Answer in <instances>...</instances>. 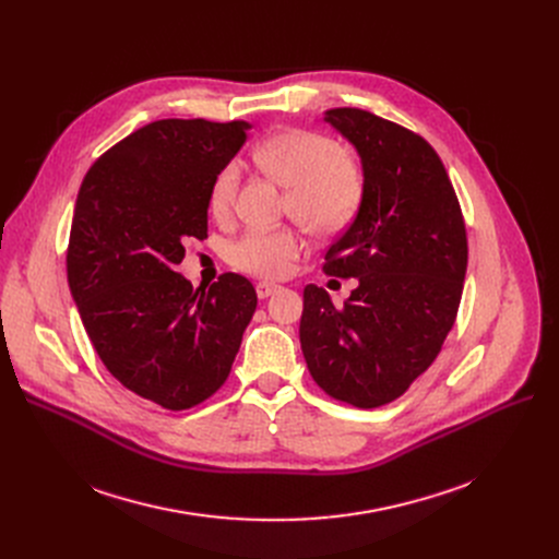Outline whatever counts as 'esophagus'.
<instances>
[{
	"mask_svg": "<svg viewBox=\"0 0 559 559\" xmlns=\"http://www.w3.org/2000/svg\"><path fill=\"white\" fill-rule=\"evenodd\" d=\"M278 289H281V285H276V283L260 281V283L255 285V295H258V299H267V297H272L274 292H278Z\"/></svg>",
	"mask_w": 559,
	"mask_h": 559,
	"instance_id": "esophagus-1",
	"label": "esophagus"
}]
</instances>
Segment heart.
I'll return each instance as SVG.
<instances>
[{"label":"heart","instance_id":"obj_1","mask_svg":"<svg viewBox=\"0 0 559 559\" xmlns=\"http://www.w3.org/2000/svg\"><path fill=\"white\" fill-rule=\"evenodd\" d=\"M253 160L287 188L285 209L314 233H335L356 217L362 201V176L337 144L308 129H285L255 144ZM240 186L235 160L219 167L209 190L215 217H228ZM304 251L301 233L283 226L247 230L228 247L233 267L260 278H281Z\"/></svg>","mask_w":559,"mask_h":559}]
</instances>
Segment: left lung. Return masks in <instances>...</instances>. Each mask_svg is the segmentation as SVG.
Listing matches in <instances>:
<instances>
[{
  "label": "left lung",
  "instance_id": "1",
  "mask_svg": "<svg viewBox=\"0 0 559 559\" xmlns=\"http://www.w3.org/2000/svg\"><path fill=\"white\" fill-rule=\"evenodd\" d=\"M324 120L362 163V201L324 272L358 278L342 308L304 289L301 350L314 383L337 401L399 399L453 329L466 274V228L444 163L417 133L360 108Z\"/></svg>",
  "mask_w": 559,
  "mask_h": 559
}]
</instances>
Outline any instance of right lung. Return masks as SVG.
I'll use <instances>...</instances> for the list:
<instances>
[{
	"label": "right lung",
	"instance_id": "obj_1",
	"mask_svg": "<svg viewBox=\"0 0 559 559\" xmlns=\"http://www.w3.org/2000/svg\"><path fill=\"white\" fill-rule=\"evenodd\" d=\"M249 129L152 122L99 156L76 197L68 283L85 333L127 390L167 409L224 385L258 306L240 274L194 289L174 272L183 242L209 233L211 183Z\"/></svg>",
	"mask_w": 559,
	"mask_h": 559
}]
</instances>
